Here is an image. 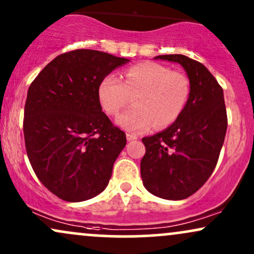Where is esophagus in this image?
<instances>
[{
  "label": "esophagus",
  "instance_id": "esophagus-1",
  "mask_svg": "<svg viewBox=\"0 0 254 254\" xmlns=\"http://www.w3.org/2000/svg\"><path fill=\"white\" fill-rule=\"evenodd\" d=\"M126 138H127V141H133V140L138 139L136 138V135H133V134H127Z\"/></svg>",
  "mask_w": 254,
  "mask_h": 254
}]
</instances>
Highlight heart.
I'll return each instance as SVG.
<instances>
[{"label": "heart", "instance_id": "b5f03b06", "mask_svg": "<svg viewBox=\"0 0 254 254\" xmlns=\"http://www.w3.org/2000/svg\"><path fill=\"white\" fill-rule=\"evenodd\" d=\"M124 80L114 73L103 77L97 88L101 106L108 115L115 116L134 97L133 108L116 119V124L128 133L150 130L157 125L163 128L178 119L186 106L189 84L183 73L170 71L157 63L145 62L125 71Z\"/></svg>", "mask_w": 254, "mask_h": 254}]
</instances>
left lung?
<instances>
[{"label": "left lung", "mask_w": 254, "mask_h": 254, "mask_svg": "<svg viewBox=\"0 0 254 254\" xmlns=\"http://www.w3.org/2000/svg\"><path fill=\"white\" fill-rule=\"evenodd\" d=\"M177 63L187 72L190 92L171 126L142 138L140 163L144 187L152 195L180 201L195 193L215 169L227 130L223 90L201 63L183 55L157 56Z\"/></svg>", "instance_id": "obj_1"}]
</instances>
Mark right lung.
<instances>
[{
	"instance_id": "add662e5",
	"label": "right lung",
	"mask_w": 254,
	"mask_h": 254,
	"mask_svg": "<svg viewBox=\"0 0 254 254\" xmlns=\"http://www.w3.org/2000/svg\"><path fill=\"white\" fill-rule=\"evenodd\" d=\"M129 59L95 50L56 57L27 92L23 134L39 181L67 202L95 197L108 186L126 134L102 112L97 88Z\"/></svg>"
}]
</instances>
